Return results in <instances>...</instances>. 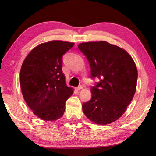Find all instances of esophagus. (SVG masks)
Wrapping results in <instances>:
<instances>
[{
	"label": "esophagus",
	"instance_id": "1",
	"mask_svg": "<svg viewBox=\"0 0 156 156\" xmlns=\"http://www.w3.org/2000/svg\"><path fill=\"white\" fill-rule=\"evenodd\" d=\"M82 88H83V86L80 85V86H78V87H76V90H80V89H82Z\"/></svg>",
	"mask_w": 156,
	"mask_h": 156
}]
</instances>
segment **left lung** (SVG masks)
<instances>
[{
  "mask_svg": "<svg viewBox=\"0 0 156 156\" xmlns=\"http://www.w3.org/2000/svg\"><path fill=\"white\" fill-rule=\"evenodd\" d=\"M78 49L89 62L91 78L100 79L91 88L92 98L84 102L82 111L94 123L110 124L121 117L134 97L136 65L125 49L107 41L82 43Z\"/></svg>",
  "mask_w": 156,
  "mask_h": 156,
  "instance_id": "8db88e82",
  "label": "left lung"
}]
</instances>
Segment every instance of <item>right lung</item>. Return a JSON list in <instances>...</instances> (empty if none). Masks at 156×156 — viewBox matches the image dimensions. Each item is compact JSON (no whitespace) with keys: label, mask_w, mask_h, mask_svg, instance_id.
<instances>
[{"label":"right lung","mask_w":156,"mask_h":156,"mask_svg":"<svg viewBox=\"0 0 156 156\" xmlns=\"http://www.w3.org/2000/svg\"><path fill=\"white\" fill-rule=\"evenodd\" d=\"M74 43L51 41L39 44L25 58L20 72V85L26 103L45 121L62 117L65 103L73 94L62 70V57Z\"/></svg>","instance_id":"right-lung-1"}]
</instances>
